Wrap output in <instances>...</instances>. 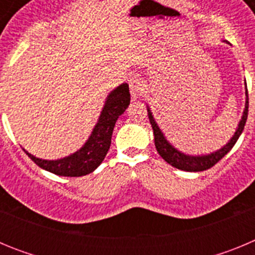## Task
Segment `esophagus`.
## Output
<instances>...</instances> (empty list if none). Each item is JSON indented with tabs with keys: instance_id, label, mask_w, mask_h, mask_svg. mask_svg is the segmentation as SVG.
Instances as JSON below:
<instances>
[{
	"instance_id": "esophagus-1",
	"label": "esophagus",
	"mask_w": 255,
	"mask_h": 255,
	"mask_svg": "<svg viewBox=\"0 0 255 255\" xmlns=\"http://www.w3.org/2000/svg\"><path fill=\"white\" fill-rule=\"evenodd\" d=\"M145 82L141 78H132L130 80V94L132 100H138L139 97L144 93L145 89Z\"/></svg>"
}]
</instances>
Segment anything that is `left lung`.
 Returning a JSON list of instances; mask_svg holds the SVG:
<instances>
[{"mask_svg": "<svg viewBox=\"0 0 255 255\" xmlns=\"http://www.w3.org/2000/svg\"><path fill=\"white\" fill-rule=\"evenodd\" d=\"M225 42L229 43L227 40H225ZM245 96L247 97H245L244 111H243V116L240 119V121H239L238 128H236L234 135L230 138V140L225 144L224 147H221L220 149L215 150V152L208 153V154H188V153H184L181 150H179L176 147H173L172 144L168 141V139L166 138V135L163 134V131H162L161 128L158 126L157 121H155L150 107L147 105L148 117H149L150 125H152L153 135H154V145L158 154L167 163L173 166V167H176L182 171H189V172L204 171L211 168L212 166H215L222 157H225L230 150L233 149V147L235 145L236 141H238L239 136L242 135L243 130H244L245 123H247L248 119V108H249V97H248L247 84H245Z\"/></svg>", "mask_w": 255, "mask_h": 255, "instance_id": "1", "label": "left lung"}]
</instances>
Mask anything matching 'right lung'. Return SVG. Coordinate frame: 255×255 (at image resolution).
<instances>
[{"mask_svg":"<svg viewBox=\"0 0 255 255\" xmlns=\"http://www.w3.org/2000/svg\"><path fill=\"white\" fill-rule=\"evenodd\" d=\"M129 105V84L123 83L108 93L102 111L98 117V121L82 148L74 152L73 154L66 155L64 158H38L24 148L22 150L40 168L58 175V176L78 177L88 175V173L93 172L105 159L106 154L110 149V145H111L115 124H116L117 119L125 112Z\"/></svg>","mask_w":255,"mask_h":255,"instance_id":"right-lung-1","label":"right lung"}]
</instances>
